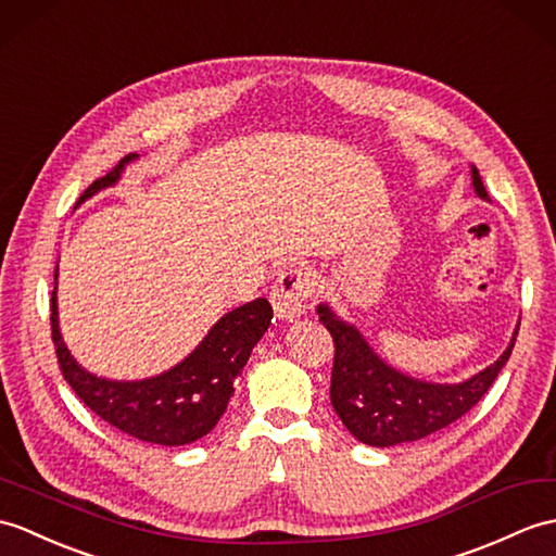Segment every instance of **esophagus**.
Listing matches in <instances>:
<instances>
[{
	"instance_id": "obj_1",
	"label": "esophagus",
	"mask_w": 556,
	"mask_h": 556,
	"mask_svg": "<svg viewBox=\"0 0 556 556\" xmlns=\"http://www.w3.org/2000/svg\"><path fill=\"white\" fill-rule=\"evenodd\" d=\"M315 291V275L305 267H291L275 281L269 301L279 319H299L307 313V301Z\"/></svg>"
}]
</instances>
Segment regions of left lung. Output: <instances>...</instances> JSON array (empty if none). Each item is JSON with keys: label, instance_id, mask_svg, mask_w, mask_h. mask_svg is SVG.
<instances>
[{"label": "left lung", "instance_id": "8db88e82", "mask_svg": "<svg viewBox=\"0 0 556 556\" xmlns=\"http://www.w3.org/2000/svg\"><path fill=\"white\" fill-rule=\"evenodd\" d=\"M471 182L476 193L488 199L481 175L473 165ZM317 315L337 348L331 369V405L345 429L359 443L371 447L419 441L467 415L488 393L500 369L507 365L519 333L516 329L507 351L471 379L462 383H431L412 379L386 365L371 351L363 333L339 319L327 303L317 305Z\"/></svg>", "mask_w": 556, "mask_h": 556}]
</instances>
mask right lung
Wrapping results in <instances>:
<instances>
[{
	"instance_id": "1",
	"label": "right lung",
	"mask_w": 556,
	"mask_h": 556,
	"mask_svg": "<svg viewBox=\"0 0 556 556\" xmlns=\"http://www.w3.org/2000/svg\"><path fill=\"white\" fill-rule=\"evenodd\" d=\"M135 159H139L137 153H130L109 175L94 179L77 199L75 208L97 191L118 182L123 167ZM269 321L273 305L267 299H255L219 317L197 351L173 369L141 381H111L89 374L68 353L59 331L56 287L51 291V341L63 379L97 417L153 445H187L213 431L235 395V381Z\"/></svg>"
}]
</instances>
